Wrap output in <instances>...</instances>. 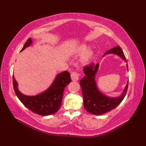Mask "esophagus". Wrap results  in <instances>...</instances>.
Here are the masks:
<instances>
[{
  "label": "esophagus",
  "mask_w": 146,
  "mask_h": 146,
  "mask_svg": "<svg viewBox=\"0 0 146 146\" xmlns=\"http://www.w3.org/2000/svg\"><path fill=\"white\" fill-rule=\"evenodd\" d=\"M79 76H80V74L78 73L75 72V71L72 72L71 74V78L73 81H78L79 79Z\"/></svg>",
  "instance_id": "34e87169"
}]
</instances>
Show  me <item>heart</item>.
<instances>
[{
  "label": "heart",
  "mask_w": 146,
  "mask_h": 146,
  "mask_svg": "<svg viewBox=\"0 0 146 146\" xmlns=\"http://www.w3.org/2000/svg\"><path fill=\"white\" fill-rule=\"evenodd\" d=\"M86 49H87V46L85 45L82 46V47H80V48L79 49V52H84L86 51ZM93 55V52L92 51H88L87 52H86L84 54V55L83 56L82 58V61L83 62H87L88 61L90 60L91 58L92 57Z\"/></svg>",
  "instance_id": "b5f03b06"
}]
</instances>
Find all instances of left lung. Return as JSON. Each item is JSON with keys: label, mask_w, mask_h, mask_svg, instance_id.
<instances>
[{"label": "left lung", "mask_w": 146, "mask_h": 146, "mask_svg": "<svg viewBox=\"0 0 146 146\" xmlns=\"http://www.w3.org/2000/svg\"><path fill=\"white\" fill-rule=\"evenodd\" d=\"M115 54L126 61L125 55L119 46H116L107 51L104 54ZM99 67V64H90L83 68L85 76L80 80L83 97L85 109L93 115H102L114 109L124 98L128 88V83L123 90L122 94L116 98L108 97L102 94L97 88L95 82V75ZM128 70V65L127 64Z\"/></svg>", "instance_id": "8db88e82"}]
</instances>
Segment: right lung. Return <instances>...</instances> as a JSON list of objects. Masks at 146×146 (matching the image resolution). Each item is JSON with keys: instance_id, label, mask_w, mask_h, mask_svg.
Masks as SVG:
<instances>
[{"instance_id": "add662e5", "label": "right lung", "mask_w": 146, "mask_h": 146, "mask_svg": "<svg viewBox=\"0 0 146 146\" xmlns=\"http://www.w3.org/2000/svg\"><path fill=\"white\" fill-rule=\"evenodd\" d=\"M32 42L31 38H29L21 51L29 46ZM12 79L15 93L20 101L33 112L44 116L53 114L60 109L64 90L71 81L70 74L64 71L58 74L52 85L46 91L35 96H27L19 90L17 81L14 76Z\"/></svg>"}]
</instances>
